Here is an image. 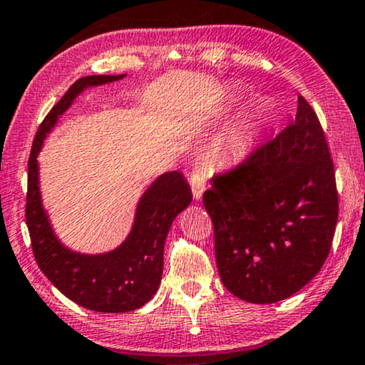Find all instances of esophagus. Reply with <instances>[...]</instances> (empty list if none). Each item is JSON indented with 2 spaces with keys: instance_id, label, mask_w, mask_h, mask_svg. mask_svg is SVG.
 I'll list each match as a JSON object with an SVG mask.
<instances>
[{
  "instance_id": "esophagus-1",
  "label": "esophagus",
  "mask_w": 365,
  "mask_h": 365,
  "mask_svg": "<svg viewBox=\"0 0 365 365\" xmlns=\"http://www.w3.org/2000/svg\"><path fill=\"white\" fill-rule=\"evenodd\" d=\"M189 182H191V189H192V195L194 199H200L204 189H205V173L202 170H192L191 178H189Z\"/></svg>"
}]
</instances>
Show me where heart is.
<instances>
[{
    "label": "heart",
    "mask_w": 365,
    "mask_h": 365,
    "mask_svg": "<svg viewBox=\"0 0 365 365\" xmlns=\"http://www.w3.org/2000/svg\"><path fill=\"white\" fill-rule=\"evenodd\" d=\"M262 123V113L260 112H248L240 123V131H247L250 128H257Z\"/></svg>",
    "instance_id": "heart-1"
}]
</instances>
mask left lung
<instances>
[{"mask_svg": "<svg viewBox=\"0 0 365 365\" xmlns=\"http://www.w3.org/2000/svg\"><path fill=\"white\" fill-rule=\"evenodd\" d=\"M224 287L248 303H277L319 273L339 199L318 115L298 97L297 118L244 161L214 174L202 195Z\"/></svg>", "mask_w": 365, "mask_h": 365, "instance_id": "obj_1", "label": "left lung"}]
</instances>
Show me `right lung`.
I'll list each match as a JSON object with an SVG mask.
<instances>
[{
  "label": "right lung",
  "mask_w": 365,
  "mask_h": 365,
  "mask_svg": "<svg viewBox=\"0 0 365 365\" xmlns=\"http://www.w3.org/2000/svg\"><path fill=\"white\" fill-rule=\"evenodd\" d=\"M123 77V73L87 76L72 83L39 125L28 161L26 224L38 267L68 299L100 313L133 311L153 298L161 283L168 232L176 215L192 200L191 187L182 174L165 173L140 199L133 229L118 248L100 255H86L68 250L57 240L39 191L38 155L42 141L82 91Z\"/></svg>",
  "instance_id": "obj_1"
}]
</instances>
